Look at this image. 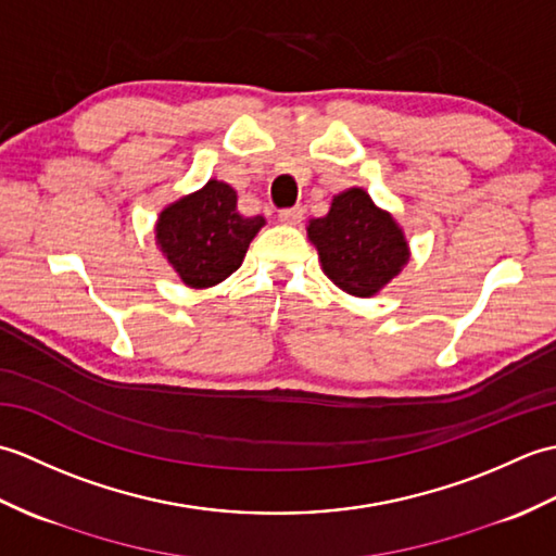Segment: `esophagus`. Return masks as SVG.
<instances>
[{"label": "esophagus", "instance_id": "obj_1", "mask_svg": "<svg viewBox=\"0 0 556 556\" xmlns=\"http://www.w3.org/2000/svg\"><path fill=\"white\" fill-rule=\"evenodd\" d=\"M303 219V207H289L279 212V222L285 224H301Z\"/></svg>", "mask_w": 556, "mask_h": 556}]
</instances>
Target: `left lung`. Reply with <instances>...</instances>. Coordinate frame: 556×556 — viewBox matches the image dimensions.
I'll return each instance as SVG.
<instances>
[{"instance_id": "8db88e82", "label": "left lung", "mask_w": 556, "mask_h": 556, "mask_svg": "<svg viewBox=\"0 0 556 556\" xmlns=\"http://www.w3.org/2000/svg\"><path fill=\"white\" fill-rule=\"evenodd\" d=\"M308 239L323 271L351 296L370 299L408 263V241L396 219L363 188L334 195L325 217L311 219Z\"/></svg>"}]
</instances>
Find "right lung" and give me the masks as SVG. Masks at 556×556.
Listing matches in <instances>:
<instances>
[{"label":"right lung","mask_w":556,"mask_h":556,"mask_svg":"<svg viewBox=\"0 0 556 556\" xmlns=\"http://www.w3.org/2000/svg\"><path fill=\"white\" fill-rule=\"evenodd\" d=\"M265 227V217H243L236 191L210 179L160 212L155 239L162 255L186 287L207 289L241 267L248 245Z\"/></svg>","instance_id":"1"}]
</instances>
